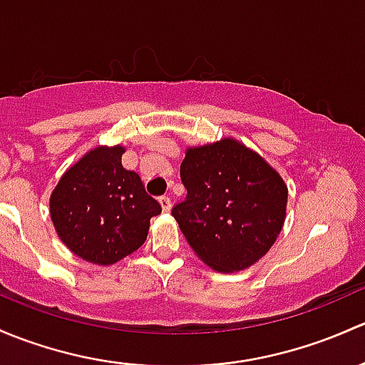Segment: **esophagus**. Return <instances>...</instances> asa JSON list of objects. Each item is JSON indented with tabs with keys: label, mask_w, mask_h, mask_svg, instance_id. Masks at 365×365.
I'll list each match as a JSON object with an SVG mask.
<instances>
[{
	"label": "esophagus",
	"mask_w": 365,
	"mask_h": 365,
	"mask_svg": "<svg viewBox=\"0 0 365 365\" xmlns=\"http://www.w3.org/2000/svg\"><path fill=\"white\" fill-rule=\"evenodd\" d=\"M160 204H161V209L168 210V209H170L172 202H170V198L167 197V195H161V197H160Z\"/></svg>",
	"instance_id": "obj_1"
}]
</instances>
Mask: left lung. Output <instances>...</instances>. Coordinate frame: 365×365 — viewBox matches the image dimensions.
<instances>
[{"label":"left lung","mask_w":365,"mask_h":365,"mask_svg":"<svg viewBox=\"0 0 365 365\" xmlns=\"http://www.w3.org/2000/svg\"><path fill=\"white\" fill-rule=\"evenodd\" d=\"M186 198L172 216L191 250L220 272L247 269L270 250L287 214V184L264 158L225 138L187 149Z\"/></svg>","instance_id":"8db88e82"}]
</instances>
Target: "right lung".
Returning <instances> with one entry per match:
<instances>
[{"label":"right lung","instance_id":"obj_1","mask_svg":"<svg viewBox=\"0 0 365 365\" xmlns=\"http://www.w3.org/2000/svg\"><path fill=\"white\" fill-rule=\"evenodd\" d=\"M125 148H96L63 175L51 197L59 239L86 262L110 265L148 239L149 221L161 212L140 175L121 163Z\"/></svg>","mask_w":365,"mask_h":365}]
</instances>
